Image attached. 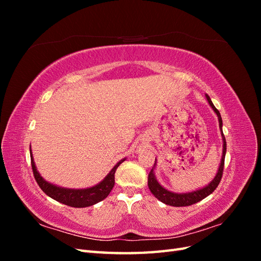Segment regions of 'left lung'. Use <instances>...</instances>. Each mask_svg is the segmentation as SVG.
<instances>
[{
    "label": "left lung",
    "mask_w": 261,
    "mask_h": 261,
    "mask_svg": "<svg viewBox=\"0 0 261 261\" xmlns=\"http://www.w3.org/2000/svg\"><path fill=\"white\" fill-rule=\"evenodd\" d=\"M206 98H207L208 103L210 105V107L212 108V110L215 111V113L218 116L219 126L221 129V135H222V140H223L222 158H221V162H220L218 173L215 176V178H213L207 186H204L200 189H197V191L189 192V193H173L171 191H168V189H165L163 186L160 185L159 181L156 180L155 175H154V168H155V163H156V159H155V163L153 164V168L151 169V171H150L149 175H148V187L150 189V192L153 194V196L156 199H159L160 201H162L165 204H169V206L186 207V206H191V204H194L196 202L202 200L203 198H206L207 196H209L210 194L215 192V189L218 187L221 178H222L223 168H224V159H225V153H226V141H225V137H224L223 132H222V118H221L220 112L218 111L217 108L213 106L212 101L208 94H206Z\"/></svg>",
    "instance_id": "1"
}]
</instances>
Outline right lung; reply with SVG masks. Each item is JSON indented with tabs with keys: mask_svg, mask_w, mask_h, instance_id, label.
<instances>
[{
	"mask_svg": "<svg viewBox=\"0 0 261 261\" xmlns=\"http://www.w3.org/2000/svg\"><path fill=\"white\" fill-rule=\"evenodd\" d=\"M30 159H31V167H33V172H34L37 183L46 195L51 197V198H53L54 200L66 204V206L74 207V208H85V207L93 206V204H96L99 201L107 198L108 195L111 193L115 183L114 180L115 171L118 168V165L126 160V158H124V159H122L121 161H118L114 165V168L110 171L109 174L102 179L99 184L89 188H83V189L64 188L46 181L40 175V173L37 171L33 152H31V147H30Z\"/></svg>",
	"mask_w": 261,
	"mask_h": 261,
	"instance_id": "right-lung-1",
	"label": "right lung"
}]
</instances>
